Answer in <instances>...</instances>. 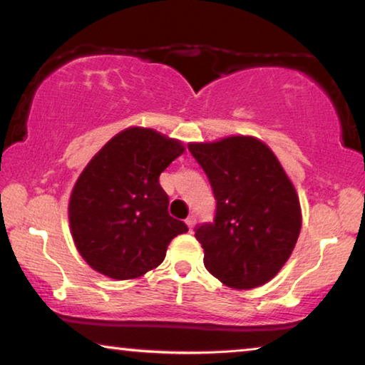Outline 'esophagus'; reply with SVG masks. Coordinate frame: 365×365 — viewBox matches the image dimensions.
Segmentation results:
<instances>
[{
    "label": "esophagus",
    "mask_w": 365,
    "mask_h": 365,
    "mask_svg": "<svg viewBox=\"0 0 365 365\" xmlns=\"http://www.w3.org/2000/svg\"><path fill=\"white\" fill-rule=\"evenodd\" d=\"M195 220H197V218H195V215H190V217L185 220V223H187V227H188L190 232H192V228L195 227Z\"/></svg>",
    "instance_id": "34e87169"
}]
</instances>
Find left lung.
I'll use <instances>...</instances> for the list:
<instances>
[{"label": "left lung", "instance_id": "obj_1", "mask_svg": "<svg viewBox=\"0 0 365 365\" xmlns=\"http://www.w3.org/2000/svg\"><path fill=\"white\" fill-rule=\"evenodd\" d=\"M188 150L217 200L213 222L195 227L205 268L235 289L268 283L301 232L299 200L278 158L253 137L190 143Z\"/></svg>", "mask_w": 365, "mask_h": 365}]
</instances>
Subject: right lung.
I'll list each match as a JSON object with an SVG mask.
<instances>
[{
  "instance_id": "1",
  "label": "right lung",
  "mask_w": 365,
  "mask_h": 365,
  "mask_svg": "<svg viewBox=\"0 0 365 365\" xmlns=\"http://www.w3.org/2000/svg\"><path fill=\"white\" fill-rule=\"evenodd\" d=\"M183 145L152 129L117 133L81 173L71 195L74 243L91 268L112 279H133L157 268L167 246L187 233L168 213L158 177Z\"/></svg>"
}]
</instances>
